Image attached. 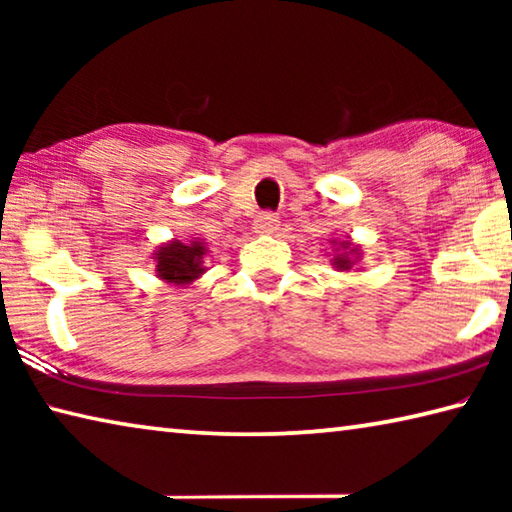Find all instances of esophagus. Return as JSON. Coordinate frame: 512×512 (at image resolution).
Here are the masks:
<instances>
[{"label":"esophagus","mask_w":512,"mask_h":512,"mask_svg":"<svg viewBox=\"0 0 512 512\" xmlns=\"http://www.w3.org/2000/svg\"><path fill=\"white\" fill-rule=\"evenodd\" d=\"M253 225L257 232H268V235H271V232L277 230V225H280V216H277L275 212H259L255 216Z\"/></svg>","instance_id":"1"}]
</instances>
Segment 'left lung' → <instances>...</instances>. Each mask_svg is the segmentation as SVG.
<instances>
[{"label": "left lung", "mask_w": 512, "mask_h": 512, "mask_svg": "<svg viewBox=\"0 0 512 512\" xmlns=\"http://www.w3.org/2000/svg\"><path fill=\"white\" fill-rule=\"evenodd\" d=\"M334 264H336V268H341V271H348V268H350V262H348V259H343V257H336Z\"/></svg>", "instance_id": "left-lung-1"}]
</instances>
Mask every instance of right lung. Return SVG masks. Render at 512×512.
<instances>
[{
    "instance_id": "1",
    "label": "right lung",
    "mask_w": 512,
    "mask_h": 512,
    "mask_svg": "<svg viewBox=\"0 0 512 512\" xmlns=\"http://www.w3.org/2000/svg\"><path fill=\"white\" fill-rule=\"evenodd\" d=\"M203 255L205 246L194 241L192 246L180 244V241H173V244L160 248L158 253V273L162 280L185 284L196 280L198 275L203 273Z\"/></svg>"
}]
</instances>
